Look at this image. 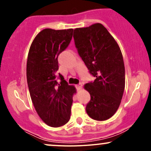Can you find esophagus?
Here are the masks:
<instances>
[{"instance_id": "esophagus-1", "label": "esophagus", "mask_w": 151, "mask_h": 151, "mask_svg": "<svg viewBox=\"0 0 151 151\" xmlns=\"http://www.w3.org/2000/svg\"><path fill=\"white\" fill-rule=\"evenodd\" d=\"M81 86H82L81 84H77V85H76V88H77V90H80L81 89Z\"/></svg>"}]
</instances>
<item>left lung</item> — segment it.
Returning <instances> with one entry per match:
<instances>
[{
  "label": "left lung",
  "instance_id": "8db88e82",
  "mask_svg": "<svg viewBox=\"0 0 151 151\" xmlns=\"http://www.w3.org/2000/svg\"><path fill=\"white\" fill-rule=\"evenodd\" d=\"M73 37L78 54L96 78L84 85L91 96L86 113L94 120H107L119 109L125 88L120 47L101 23L74 29Z\"/></svg>",
  "mask_w": 151,
  "mask_h": 151
}]
</instances>
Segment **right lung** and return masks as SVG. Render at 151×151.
Masks as SVG:
<instances>
[{"mask_svg": "<svg viewBox=\"0 0 151 151\" xmlns=\"http://www.w3.org/2000/svg\"><path fill=\"white\" fill-rule=\"evenodd\" d=\"M73 29L47 28L37 35L27 56V81L35 109L47 125L60 127L70 119L74 86L69 85L59 73L58 56L70 44Z\"/></svg>", "mask_w": 151, "mask_h": 151, "instance_id": "obj_1", "label": "right lung"}]
</instances>
